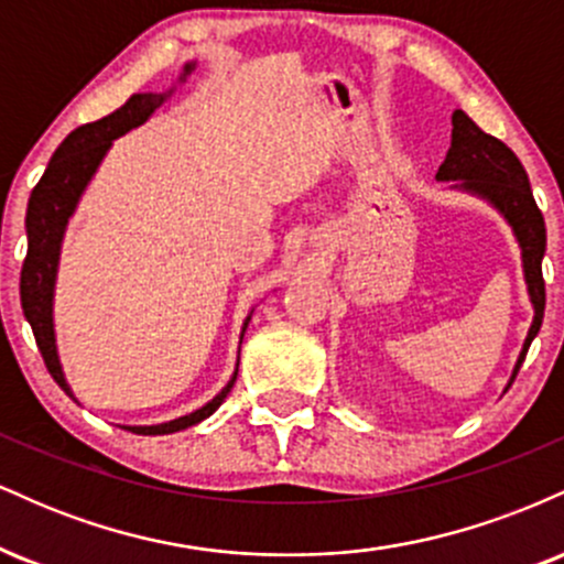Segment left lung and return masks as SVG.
<instances>
[{"label": "left lung", "instance_id": "1", "mask_svg": "<svg viewBox=\"0 0 564 564\" xmlns=\"http://www.w3.org/2000/svg\"><path fill=\"white\" fill-rule=\"evenodd\" d=\"M451 121V148L435 177L440 183H451V191L469 193V196L485 200L503 217L520 246L522 275H525L528 296L533 304V323H530L525 341L517 355V364L511 368L509 390L525 360L530 341L541 332L543 307H546V289H543L541 275V260L546 254V225H543L541 209L535 206L525 166L520 164L514 151L496 140L494 134L482 132L464 111L453 113Z\"/></svg>", "mask_w": 564, "mask_h": 564}]
</instances>
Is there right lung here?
<instances>
[{
    "instance_id": "right-lung-1",
    "label": "right lung",
    "mask_w": 564,
    "mask_h": 564,
    "mask_svg": "<svg viewBox=\"0 0 564 564\" xmlns=\"http://www.w3.org/2000/svg\"><path fill=\"white\" fill-rule=\"evenodd\" d=\"M196 70V61L185 63L183 74H180L177 84H185L187 76ZM177 93V87H170L166 93H134L121 108L113 113L102 116L100 121L84 124L68 134L66 140L57 145V151L50 159L47 170H44L42 180H39L29 198V212H25V236H29V254H25L23 270H21V307L25 321L31 323L34 332L36 347L42 352L47 371L61 384V390L76 398L70 390L66 373H63L61 355H57V336H55V283H57V268H61V249L63 238H66L70 217L76 215V206L87 191L93 177L100 170L102 159L111 151L113 140L127 134L129 129L145 124L156 108L164 106L170 97ZM254 313V310H251ZM251 313L246 315L241 328V341L246 328H249ZM241 341H238V355H241ZM238 377V360L232 368V377L228 384L219 390L215 398L198 411L185 413V416L172 419V422L161 424H121V430L134 432V435H172V432L187 430L209 419L212 413L223 405L228 398ZM82 405V403H79Z\"/></svg>"
}]
</instances>
